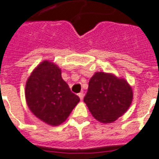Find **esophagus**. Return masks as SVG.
I'll return each instance as SVG.
<instances>
[{
    "mask_svg": "<svg viewBox=\"0 0 159 159\" xmlns=\"http://www.w3.org/2000/svg\"><path fill=\"white\" fill-rule=\"evenodd\" d=\"M78 96L80 97V100H82L83 98H84V92L82 91V92H80V93L78 94Z\"/></svg>",
    "mask_w": 159,
    "mask_h": 159,
    "instance_id": "esophagus-1",
    "label": "esophagus"
}]
</instances>
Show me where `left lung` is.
Segmentation results:
<instances>
[{
	"label": "left lung",
	"mask_w": 159,
	"mask_h": 159,
	"mask_svg": "<svg viewBox=\"0 0 159 159\" xmlns=\"http://www.w3.org/2000/svg\"><path fill=\"white\" fill-rule=\"evenodd\" d=\"M132 98L131 87L125 80L97 72L89 81L84 102L95 119L112 123L127 111Z\"/></svg>",
	"instance_id": "1"
}]
</instances>
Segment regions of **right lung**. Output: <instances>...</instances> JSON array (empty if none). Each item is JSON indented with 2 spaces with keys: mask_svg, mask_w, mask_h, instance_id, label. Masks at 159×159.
<instances>
[{
  "mask_svg": "<svg viewBox=\"0 0 159 159\" xmlns=\"http://www.w3.org/2000/svg\"><path fill=\"white\" fill-rule=\"evenodd\" d=\"M25 97L31 112L51 125L64 122L80 102L63 80L60 68L44 61L28 79Z\"/></svg>",
  "mask_w": 159,
  "mask_h": 159,
  "instance_id": "1",
  "label": "right lung"
}]
</instances>
